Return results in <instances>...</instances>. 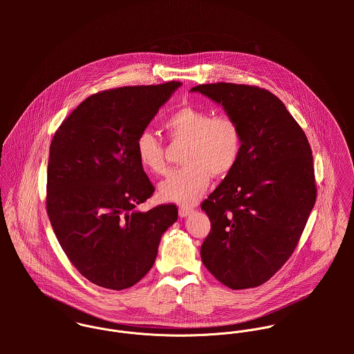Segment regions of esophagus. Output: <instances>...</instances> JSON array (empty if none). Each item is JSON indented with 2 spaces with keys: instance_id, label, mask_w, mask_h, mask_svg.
<instances>
[{
  "instance_id": "obj_1",
  "label": "esophagus",
  "mask_w": 354,
  "mask_h": 354,
  "mask_svg": "<svg viewBox=\"0 0 354 354\" xmlns=\"http://www.w3.org/2000/svg\"><path fill=\"white\" fill-rule=\"evenodd\" d=\"M180 216H188L189 214H192L194 212V209L192 208H189V207H180Z\"/></svg>"
}]
</instances>
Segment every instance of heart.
<instances>
[{"label":"heart","mask_w":354,"mask_h":354,"mask_svg":"<svg viewBox=\"0 0 354 354\" xmlns=\"http://www.w3.org/2000/svg\"><path fill=\"white\" fill-rule=\"evenodd\" d=\"M173 143H185L180 170L159 185L163 201L191 207L201 199L214 177L227 176L237 165L243 150V131L229 114L214 115L198 106H184L163 122ZM136 153L143 167L153 174H165L167 162L162 140L150 131L136 139Z\"/></svg>","instance_id":"obj_1"}]
</instances>
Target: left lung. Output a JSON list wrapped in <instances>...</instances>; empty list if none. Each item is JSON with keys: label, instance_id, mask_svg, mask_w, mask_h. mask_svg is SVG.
<instances>
[{"label": "left lung", "instance_id": "1", "mask_svg": "<svg viewBox=\"0 0 354 354\" xmlns=\"http://www.w3.org/2000/svg\"><path fill=\"white\" fill-rule=\"evenodd\" d=\"M191 91L221 103L243 131L236 167L202 203L211 222L203 264L230 289L260 286L295 252L316 202L309 142L268 90L211 83Z\"/></svg>", "mask_w": 354, "mask_h": 354}]
</instances>
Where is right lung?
Segmentation results:
<instances>
[{"instance_id":"1","label":"right lung","mask_w":354,"mask_h":354,"mask_svg":"<svg viewBox=\"0 0 354 354\" xmlns=\"http://www.w3.org/2000/svg\"><path fill=\"white\" fill-rule=\"evenodd\" d=\"M181 86H128L82 102L50 145L46 209L55 237L77 271L111 290L138 283L151 268L176 204L143 212L155 191L136 153V139Z\"/></svg>"}]
</instances>
